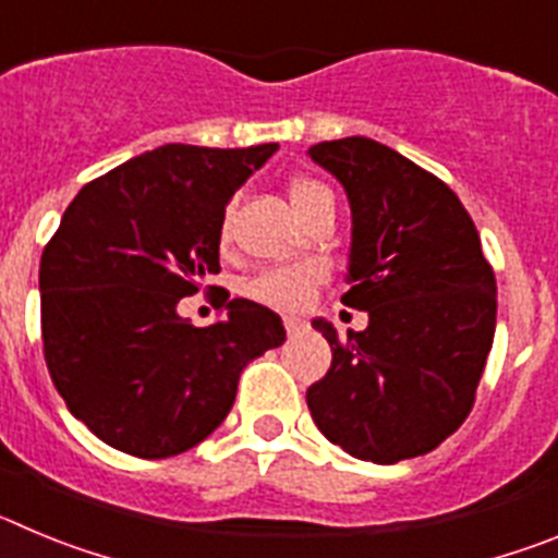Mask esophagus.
Masks as SVG:
<instances>
[{"mask_svg":"<svg viewBox=\"0 0 558 558\" xmlns=\"http://www.w3.org/2000/svg\"><path fill=\"white\" fill-rule=\"evenodd\" d=\"M284 329H288V335H302L304 322L302 318H293V315H290V318H284Z\"/></svg>","mask_w":558,"mask_h":558,"instance_id":"esophagus-1","label":"esophagus"}]
</instances>
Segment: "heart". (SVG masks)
I'll list each match as a JSON object with an SVG mask.
<instances>
[{
	"mask_svg": "<svg viewBox=\"0 0 558 558\" xmlns=\"http://www.w3.org/2000/svg\"><path fill=\"white\" fill-rule=\"evenodd\" d=\"M329 195V190L318 181L302 179L290 186V198H293L295 211L302 218L304 211L315 204L318 198ZM223 240L229 234V223L223 226ZM324 268L315 263H295V265H279V268L263 270V274L251 279L248 293L254 295L256 302H265L270 307L279 310H299L310 302L313 290L322 284Z\"/></svg>",
	"mask_w": 558,
	"mask_h": 558,
	"instance_id": "obj_1",
	"label": "heart"
}]
</instances>
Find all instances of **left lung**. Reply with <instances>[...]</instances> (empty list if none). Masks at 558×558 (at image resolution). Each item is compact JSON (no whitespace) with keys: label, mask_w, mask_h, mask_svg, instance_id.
<instances>
[{"label":"left lung","mask_w":558,"mask_h":558,"mask_svg":"<svg viewBox=\"0 0 558 558\" xmlns=\"http://www.w3.org/2000/svg\"><path fill=\"white\" fill-rule=\"evenodd\" d=\"M352 209L347 307L368 313L307 388L318 430L360 461L397 463L436 450L463 425L495 340L497 284L456 192L366 136L307 150Z\"/></svg>","instance_id":"1"}]
</instances>
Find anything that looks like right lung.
<instances>
[{
	"instance_id": "add662e5",
	"label": "right lung",
	"mask_w": 558,
	"mask_h": 558,
	"mask_svg": "<svg viewBox=\"0 0 558 558\" xmlns=\"http://www.w3.org/2000/svg\"><path fill=\"white\" fill-rule=\"evenodd\" d=\"M279 150L165 145L83 186L41 254V338L72 416L113 450L170 458L229 416L240 374L282 347L274 310L223 295V322L179 315L220 270L226 204Z\"/></svg>"
}]
</instances>
